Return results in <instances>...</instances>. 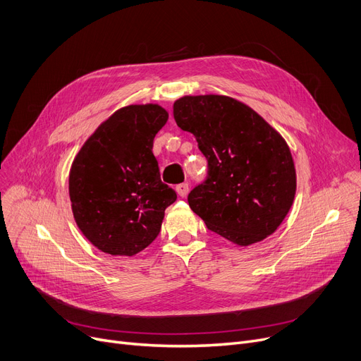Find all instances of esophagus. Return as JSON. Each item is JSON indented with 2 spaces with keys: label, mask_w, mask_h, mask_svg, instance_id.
I'll use <instances>...</instances> for the list:
<instances>
[{
  "label": "esophagus",
  "mask_w": 361,
  "mask_h": 361,
  "mask_svg": "<svg viewBox=\"0 0 361 361\" xmlns=\"http://www.w3.org/2000/svg\"><path fill=\"white\" fill-rule=\"evenodd\" d=\"M176 192H177V195H178V196H181V197L187 196V193H188V184H187V183L178 184V185L176 187Z\"/></svg>",
  "instance_id": "esophagus-1"
}]
</instances>
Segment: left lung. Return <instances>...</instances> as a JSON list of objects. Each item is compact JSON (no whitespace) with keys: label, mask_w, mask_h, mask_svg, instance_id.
Returning <instances> with one entry per match:
<instances>
[{"label":"left lung","mask_w":361,"mask_h":361,"mask_svg":"<svg viewBox=\"0 0 361 361\" xmlns=\"http://www.w3.org/2000/svg\"><path fill=\"white\" fill-rule=\"evenodd\" d=\"M177 126L195 135L207 178L188 204L207 228L240 247L272 235L297 188L290 146L260 114L225 94H185L174 102Z\"/></svg>","instance_id":"left-lung-1"}]
</instances>
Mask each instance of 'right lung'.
<instances>
[{"instance_id":"right-lung-1","label":"right lung","mask_w":361,"mask_h":361,"mask_svg":"<svg viewBox=\"0 0 361 361\" xmlns=\"http://www.w3.org/2000/svg\"><path fill=\"white\" fill-rule=\"evenodd\" d=\"M168 121L158 104L127 105L98 126L74 157L68 195L82 234L104 253L135 256L159 234L177 199L152 152Z\"/></svg>"}]
</instances>
